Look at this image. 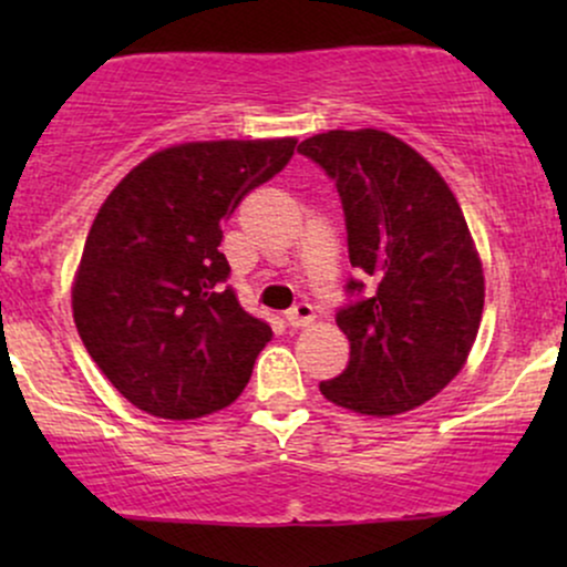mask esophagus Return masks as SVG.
<instances>
[{"instance_id":"34e87169","label":"esophagus","mask_w":567,"mask_h":567,"mask_svg":"<svg viewBox=\"0 0 567 567\" xmlns=\"http://www.w3.org/2000/svg\"><path fill=\"white\" fill-rule=\"evenodd\" d=\"M285 320H288L290 328H306V324L315 322V306L311 303L292 306L288 315H285Z\"/></svg>"}]
</instances>
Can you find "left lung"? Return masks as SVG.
I'll return each instance as SVG.
<instances>
[{
  "label": "left lung",
  "mask_w": 567,
  "mask_h": 567,
  "mask_svg": "<svg viewBox=\"0 0 567 567\" xmlns=\"http://www.w3.org/2000/svg\"><path fill=\"white\" fill-rule=\"evenodd\" d=\"M298 152L336 181L349 261L373 285L370 298L338 311L349 365L320 392L375 419L424 405L466 365L483 320V261L458 199L383 130H328ZM349 290L362 282L351 279Z\"/></svg>",
  "instance_id": "obj_1"
}]
</instances>
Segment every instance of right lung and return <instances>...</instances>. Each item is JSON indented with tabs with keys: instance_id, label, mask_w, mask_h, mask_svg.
I'll return each mask as SVG.
<instances>
[{
	"instance_id": "add662e5",
	"label": "right lung",
	"mask_w": 567,
	"mask_h": 567,
	"mask_svg": "<svg viewBox=\"0 0 567 567\" xmlns=\"http://www.w3.org/2000/svg\"><path fill=\"white\" fill-rule=\"evenodd\" d=\"M296 138L159 148L112 188L71 285L84 349L148 415L188 421L231 405L271 341L239 306L220 224L288 165Z\"/></svg>"
}]
</instances>
